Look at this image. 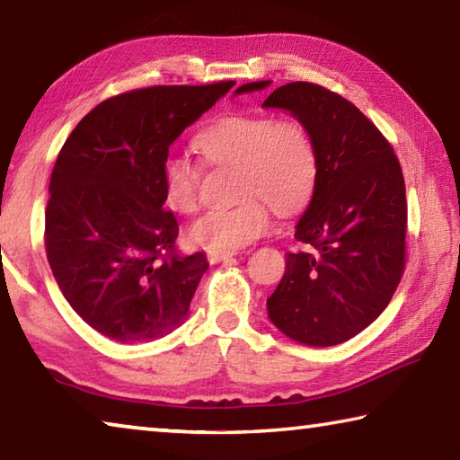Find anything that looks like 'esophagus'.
<instances>
[{
  "instance_id": "34e87169",
  "label": "esophagus",
  "mask_w": 460,
  "mask_h": 460,
  "mask_svg": "<svg viewBox=\"0 0 460 460\" xmlns=\"http://www.w3.org/2000/svg\"><path fill=\"white\" fill-rule=\"evenodd\" d=\"M233 255H235L233 252H229V253H213V252H208L207 258H208V261H211V263H225V261H231Z\"/></svg>"
}]
</instances>
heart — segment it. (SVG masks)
<instances>
[{
  "label": "heart",
  "instance_id": "b5f03b06",
  "mask_svg": "<svg viewBox=\"0 0 460 460\" xmlns=\"http://www.w3.org/2000/svg\"><path fill=\"white\" fill-rule=\"evenodd\" d=\"M194 147L211 166L237 172L231 208H213L189 227V239L213 253H229L252 243L270 225V207L282 215L302 211L318 182V154L300 121L261 115H225L194 137ZM200 170L186 158H168L162 184L170 208L192 213L199 205Z\"/></svg>",
  "mask_w": 460,
  "mask_h": 460
}]
</instances>
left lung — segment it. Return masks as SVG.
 <instances>
[{"label": "left lung", "instance_id": "8db88e82", "mask_svg": "<svg viewBox=\"0 0 460 460\" xmlns=\"http://www.w3.org/2000/svg\"><path fill=\"white\" fill-rule=\"evenodd\" d=\"M247 83L235 95L263 91ZM305 126L318 154V182L286 253L268 316L288 339L341 345L376 321L400 284L406 260V184L379 129L347 99L313 83H288L263 101Z\"/></svg>", "mask_w": 460, "mask_h": 460}]
</instances>
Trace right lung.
Returning a JSON list of instances; mask_svg holds the SVG:
<instances>
[{
	"instance_id": "add662e5",
	"label": "right lung",
	"mask_w": 460,
	"mask_h": 460,
	"mask_svg": "<svg viewBox=\"0 0 460 460\" xmlns=\"http://www.w3.org/2000/svg\"><path fill=\"white\" fill-rule=\"evenodd\" d=\"M233 81L150 87L111 97L62 146L46 207V258L68 305L107 339L147 342L181 326L208 268L174 253L164 208L168 147Z\"/></svg>"
}]
</instances>
